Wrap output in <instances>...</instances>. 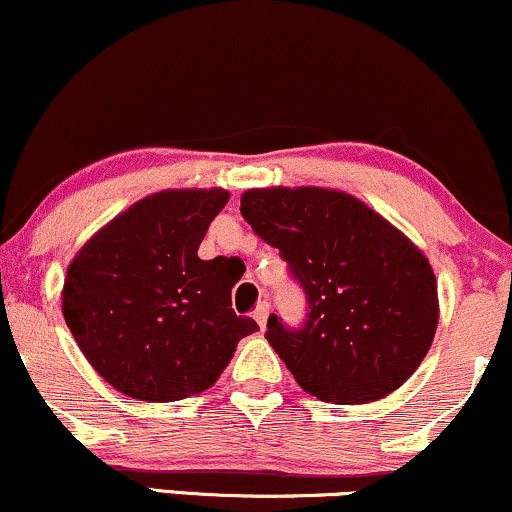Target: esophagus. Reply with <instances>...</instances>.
Wrapping results in <instances>:
<instances>
[{
    "label": "esophagus",
    "mask_w": 512,
    "mask_h": 512,
    "mask_svg": "<svg viewBox=\"0 0 512 512\" xmlns=\"http://www.w3.org/2000/svg\"><path fill=\"white\" fill-rule=\"evenodd\" d=\"M268 314H270V304L266 302V299H263V302H258L256 309H254V318H256V323H258V326H261V328H266Z\"/></svg>",
    "instance_id": "esophagus-1"
}]
</instances>
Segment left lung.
Instances as JSON below:
<instances>
[{"label": "left lung", "mask_w": 512, "mask_h": 512, "mask_svg": "<svg viewBox=\"0 0 512 512\" xmlns=\"http://www.w3.org/2000/svg\"><path fill=\"white\" fill-rule=\"evenodd\" d=\"M242 215L306 294L302 326L270 314L266 330L299 386L335 405L398 390L438 326L429 258L359 198L335 189H249Z\"/></svg>", "instance_id": "1"}]
</instances>
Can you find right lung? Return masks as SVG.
<instances>
[{
  "label": "right lung",
  "mask_w": 512,
  "mask_h": 512,
  "mask_svg": "<svg viewBox=\"0 0 512 512\" xmlns=\"http://www.w3.org/2000/svg\"><path fill=\"white\" fill-rule=\"evenodd\" d=\"M225 189H170L107 222L78 251L62 290L64 321L98 374L129 398L203 393L258 330L232 311V258H198Z\"/></svg>",
  "instance_id": "obj_1"
}]
</instances>
